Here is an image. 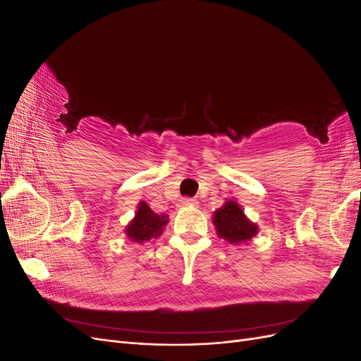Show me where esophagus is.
Masks as SVG:
<instances>
[{"mask_svg": "<svg viewBox=\"0 0 361 361\" xmlns=\"http://www.w3.org/2000/svg\"><path fill=\"white\" fill-rule=\"evenodd\" d=\"M197 203L199 202L195 200V199H192V197H183V199H180V204L182 206H195Z\"/></svg>", "mask_w": 361, "mask_h": 361, "instance_id": "34e87169", "label": "esophagus"}]
</instances>
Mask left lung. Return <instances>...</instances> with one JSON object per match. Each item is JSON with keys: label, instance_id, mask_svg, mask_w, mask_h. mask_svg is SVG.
Instances as JSON below:
<instances>
[{"label": "left lung", "instance_id": "left-lung-1", "mask_svg": "<svg viewBox=\"0 0 361 361\" xmlns=\"http://www.w3.org/2000/svg\"><path fill=\"white\" fill-rule=\"evenodd\" d=\"M214 224L218 236L224 238L231 244H243L250 241L257 233L256 224L251 223L244 215V211L235 202L226 204L214 214Z\"/></svg>", "mask_w": 361, "mask_h": 361}]
</instances>
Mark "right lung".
Masks as SVG:
<instances>
[{
    "label": "right lung",
    "mask_w": 361,
    "mask_h": 361,
    "mask_svg": "<svg viewBox=\"0 0 361 361\" xmlns=\"http://www.w3.org/2000/svg\"><path fill=\"white\" fill-rule=\"evenodd\" d=\"M167 215L155 214L145 202H141L134 220L126 227V235L135 243L149 241V239L161 235L162 227L167 224Z\"/></svg>",
    "instance_id": "add662e5"
}]
</instances>
